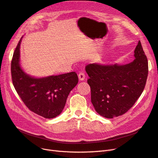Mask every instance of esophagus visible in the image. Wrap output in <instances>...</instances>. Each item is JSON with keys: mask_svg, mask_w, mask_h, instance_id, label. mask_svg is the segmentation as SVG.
I'll return each instance as SVG.
<instances>
[{"mask_svg": "<svg viewBox=\"0 0 158 158\" xmlns=\"http://www.w3.org/2000/svg\"><path fill=\"white\" fill-rule=\"evenodd\" d=\"M78 78L80 81H83L85 79V74L84 73H80L78 74Z\"/></svg>", "mask_w": 158, "mask_h": 158, "instance_id": "1", "label": "esophagus"}]
</instances>
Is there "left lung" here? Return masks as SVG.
<instances>
[{
  "label": "left lung",
  "mask_w": 158,
  "mask_h": 158,
  "mask_svg": "<svg viewBox=\"0 0 158 158\" xmlns=\"http://www.w3.org/2000/svg\"><path fill=\"white\" fill-rule=\"evenodd\" d=\"M134 52L135 59L128 64L93 63L85 66L91 102L103 117L112 118L127 112L144 89L148 64L140 41Z\"/></svg>",
  "instance_id": "8db88e82"
}]
</instances>
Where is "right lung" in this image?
<instances>
[{
    "label": "right lung",
    "mask_w": 158,
    "mask_h": 158,
    "mask_svg": "<svg viewBox=\"0 0 158 158\" xmlns=\"http://www.w3.org/2000/svg\"><path fill=\"white\" fill-rule=\"evenodd\" d=\"M22 39L11 63L14 86L30 111L46 118H55L63 111L70 91L78 82V76L75 72L43 78L27 74L20 63Z\"/></svg>",
    "instance_id": "right-lung-1"
}]
</instances>
